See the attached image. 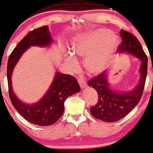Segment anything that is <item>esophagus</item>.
Here are the masks:
<instances>
[{"label": "esophagus", "instance_id": "esophagus-1", "mask_svg": "<svg viewBox=\"0 0 153 153\" xmlns=\"http://www.w3.org/2000/svg\"><path fill=\"white\" fill-rule=\"evenodd\" d=\"M78 82H79V86H80V88L81 89H86V88H87V84L86 83V82H85V79H83V78H79V79H78Z\"/></svg>", "mask_w": 153, "mask_h": 153}]
</instances>
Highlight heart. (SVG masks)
<instances>
[{"instance_id": "heart-1", "label": "heart", "mask_w": 153, "mask_h": 153, "mask_svg": "<svg viewBox=\"0 0 153 153\" xmlns=\"http://www.w3.org/2000/svg\"><path fill=\"white\" fill-rule=\"evenodd\" d=\"M119 43L118 37L111 31L99 28L76 38L71 44V50L75 56L86 58V71L89 74L96 75L108 67ZM74 56L70 53L64 55L65 64L72 71L78 67V61Z\"/></svg>"}]
</instances>
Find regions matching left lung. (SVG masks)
<instances>
[{"label": "left lung", "mask_w": 153, "mask_h": 153, "mask_svg": "<svg viewBox=\"0 0 153 153\" xmlns=\"http://www.w3.org/2000/svg\"><path fill=\"white\" fill-rule=\"evenodd\" d=\"M122 39L119 53L131 54L140 61L139 73L140 77L137 86L131 90H115L108 81V74H102L88 82L98 92L97 104L90 108L95 118L105 122H114L125 117L137 105L142 97L147 75L148 58L138 39L127 31L121 29Z\"/></svg>", "instance_id": "left-lung-1"}]
</instances>
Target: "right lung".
Returning a JSON list of instances; mask_svg holds the SVG:
<instances>
[{
  "label": "right lung",
  "mask_w": 153,
  "mask_h": 153,
  "mask_svg": "<svg viewBox=\"0 0 153 153\" xmlns=\"http://www.w3.org/2000/svg\"><path fill=\"white\" fill-rule=\"evenodd\" d=\"M54 42H55L52 39L48 26L34 29L19 42L8 59L7 75L11 102L22 117L36 125L48 126L54 124L64 113L66 99L80 91L79 83L74 76L56 72L48 91L37 102L27 104L19 99L15 94L12 86V74L23 53L31 46L51 47Z\"/></svg>",
  "instance_id": "1"
}]
</instances>
